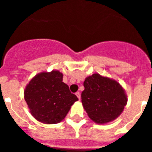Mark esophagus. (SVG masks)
I'll return each mask as SVG.
<instances>
[{
	"label": "esophagus",
	"mask_w": 152,
	"mask_h": 152,
	"mask_svg": "<svg viewBox=\"0 0 152 152\" xmlns=\"http://www.w3.org/2000/svg\"><path fill=\"white\" fill-rule=\"evenodd\" d=\"M76 94V96H77V98H78L79 100H80V93L77 92V93H76V94Z\"/></svg>",
	"instance_id": "esophagus-1"
}]
</instances>
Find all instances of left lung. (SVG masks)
Wrapping results in <instances>:
<instances>
[{"label": "left lung", "mask_w": 152, "mask_h": 152, "mask_svg": "<svg viewBox=\"0 0 152 152\" xmlns=\"http://www.w3.org/2000/svg\"><path fill=\"white\" fill-rule=\"evenodd\" d=\"M81 102L91 120L97 124L110 123L119 117L127 104V95L116 80L93 74L84 81Z\"/></svg>", "instance_id": "1"}]
</instances>
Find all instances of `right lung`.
<instances>
[{"label": "right lung", "instance_id": "add662e5", "mask_svg": "<svg viewBox=\"0 0 152 152\" xmlns=\"http://www.w3.org/2000/svg\"><path fill=\"white\" fill-rule=\"evenodd\" d=\"M62 78V73L57 70L42 72L35 75L26 86L24 99L37 121L45 124L59 123L78 100Z\"/></svg>", "mask_w": 152, "mask_h": 152}]
</instances>
